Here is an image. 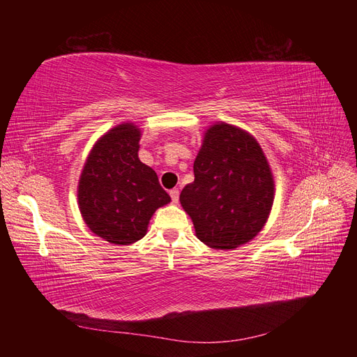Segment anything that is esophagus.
<instances>
[{
    "mask_svg": "<svg viewBox=\"0 0 357 357\" xmlns=\"http://www.w3.org/2000/svg\"><path fill=\"white\" fill-rule=\"evenodd\" d=\"M169 197H171L172 202H178V197H180L178 189H171V190H169Z\"/></svg>",
    "mask_w": 357,
    "mask_h": 357,
    "instance_id": "1",
    "label": "esophagus"
}]
</instances>
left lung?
I'll use <instances>...</instances> for the list:
<instances>
[{"label":"left lung","instance_id":"1","mask_svg":"<svg viewBox=\"0 0 357 357\" xmlns=\"http://www.w3.org/2000/svg\"><path fill=\"white\" fill-rule=\"evenodd\" d=\"M195 181L180 193L198 238L213 248H235L264 228L274 201V180L261 146L240 128L213 125L193 162Z\"/></svg>","mask_w":357,"mask_h":357}]
</instances>
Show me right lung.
<instances>
[{
    "label": "right lung",
    "instance_id": "right-lung-1",
    "mask_svg": "<svg viewBox=\"0 0 357 357\" xmlns=\"http://www.w3.org/2000/svg\"><path fill=\"white\" fill-rule=\"evenodd\" d=\"M139 137L132 123L110 129L93 146L79 181L86 225L119 245L142 240L152 214L171 201L156 172L138 159Z\"/></svg>",
    "mask_w": 357,
    "mask_h": 357
}]
</instances>
